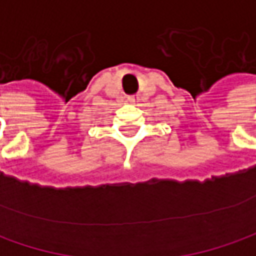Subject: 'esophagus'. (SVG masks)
I'll list each match as a JSON object with an SVG mask.
<instances>
[{
  "label": "esophagus",
  "instance_id": "1",
  "mask_svg": "<svg viewBox=\"0 0 256 256\" xmlns=\"http://www.w3.org/2000/svg\"><path fill=\"white\" fill-rule=\"evenodd\" d=\"M128 103H132V104H138L139 103V97L138 96H130L128 98Z\"/></svg>",
  "mask_w": 256,
  "mask_h": 256
}]
</instances>
